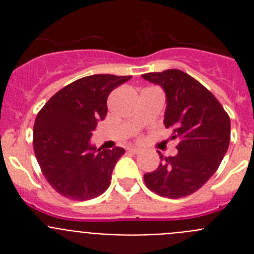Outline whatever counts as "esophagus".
<instances>
[{"mask_svg":"<svg viewBox=\"0 0 254 254\" xmlns=\"http://www.w3.org/2000/svg\"><path fill=\"white\" fill-rule=\"evenodd\" d=\"M141 150L137 149V147H129L128 149V152H131V154H140Z\"/></svg>","mask_w":254,"mask_h":254,"instance_id":"esophagus-1","label":"esophagus"}]
</instances>
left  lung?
Instances as JSON below:
<instances>
[{"label":"left lung","mask_w":254,"mask_h":254,"mask_svg":"<svg viewBox=\"0 0 254 254\" xmlns=\"http://www.w3.org/2000/svg\"><path fill=\"white\" fill-rule=\"evenodd\" d=\"M167 95L165 128L179 138L176 156L164 158L158 169L143 176L150 190L181 198L196 192L214 176L230 142V118L223 105L196 78L181 69L142 75Z\"/></svg>","instance_id":"obj_1"}]
</instances>
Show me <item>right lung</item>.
I'll use <instances>...</instances> for the list:
<instances>
[{"instance_id": "right-lung-1", "label": "right lung", "mask_w": 254, "mask_h": 254, "mask_svg": "<svg viewBox=\"0 0 254 254\" xmlns=\"http://www.w3.org/2000/svg\"><path fill=\"white\" fill-rule=\"evenodd\" d=\"M131 77L78 78L56 93L38 113L33 129L35 158L47 182L66 198H95L111 185L125 149L96 150L90 145L91 132L107 116L108 95Z\"/></svg>"}]
</instances>
